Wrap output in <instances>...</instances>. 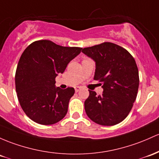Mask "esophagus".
I'll list each match as a JSON object with an SVG mask.
<instances>
[{
  "label": "esophagus",
  "mask_w": 159,
  "mask_h": 159,
  "mask_svg": "<svg viewBox=\"0 0 159 159\" xmlns=\"http://www.w3.org/2000/svg\"><path fill=\"white\" fill-rule=\"evenodd\" d=\"M75 92H78L80 90H81V88H79V87H76V88H75Z\"/></svg>",
  "instance_id": "obj_1"
}]
</instances>
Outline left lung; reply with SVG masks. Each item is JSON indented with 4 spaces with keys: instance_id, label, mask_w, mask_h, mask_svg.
Masks as SVG:
<instances>
[{
    "instance_id": "8db88e82",
    "label": "left lung",
    "mask_w": 159,
    "mask_h": 159,
    "mask_svg": "<svg viewBox=\"0 0 159 159\" xmlns=\"http://www.w3.org/2000/svg\"><path fill=\"white\" fill-rule=\"evenodd\" d=\"M96 62L94 80L102 84L103 93L89 90L84 102L87 115L95 123L112 126L128 116L137 98L139 71L135 60L127 50L104 42L82 50Z\"/></svg>"
}]
</instances>
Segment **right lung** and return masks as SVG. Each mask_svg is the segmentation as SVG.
<instances>
[{"mask_svg": "<svg viewBox=\"0 0 159 159\" xmlns=\"http://www.w3.org/2000/svg\"><path fill=\"white\" fill-rule=\"evenodd\" d=\"M81 50L41 40L24 50L16 71V90L22 110L33 121L50 125L66 116L75 89L56 88L55 78Z\"/></svg>", "mask_w": 159, "mask_h": 159, "instance_id": "1", "label": "right lung"}]
</instances>
